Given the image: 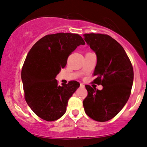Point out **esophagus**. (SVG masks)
Listing matches in <instances>:
<instances>
[{"label":"esophagus","instance_id":"esophagus-1","mask_svg":"<svg viewBox=\"0 0 147 147\" xmlns=\"http://www.w3.org/2000/svg\"><path fill=\"white\" fill-rule=\"evenodd\" d=\"M80 87H81V88H84V87H85V86H84V84H80Z\"/></svg>","mask_w":147,"mask_h":147}]
</instances>
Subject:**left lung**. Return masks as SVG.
Returning a JSON list of instances; mask_svg holds the SVG:
<instances>
[{
	"label": "left lung",
	"instance_id": "obj_1",
	"mask_svg": "<svg viewBox=\"0 0 147 147\" xmlns=\"http://www.w3.org/2000/svg\"><path fill=\"white\" fill-rule=\"evenodd\" d=\"M84 37L97 56L94 83L103 86L99 90L86 85L84 110L92 119L106 122L117 115L127 102L133 83V67L124 48L110 36L86 33Z\"/></svg>",
	"mask_w": 147,
	"mask_h": 147
}]
</instances>
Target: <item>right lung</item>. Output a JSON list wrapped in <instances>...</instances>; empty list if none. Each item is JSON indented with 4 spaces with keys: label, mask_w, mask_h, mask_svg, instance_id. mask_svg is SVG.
Masks as SVG:
<instances>
[{
    "label": "right lung",
    "mask_w": 147,
    "mask_h": 147,
    "mask_svg": "<svg viewBox=\"0 0 147 147\" xmlns=\"http://www.w3.org/2000/svg\"><path fill=\"white\" fill-rule=\"evenodd\" d=\"M84 44L78 34H51L36 42L28 53L21 71L25 99L43 120L54 121L65 113L68 100L80 84L71 81L60 86L55 77L70 54Z\"/></svg>",
    "instance_id": "right-lung-1"
}]
</instances>
